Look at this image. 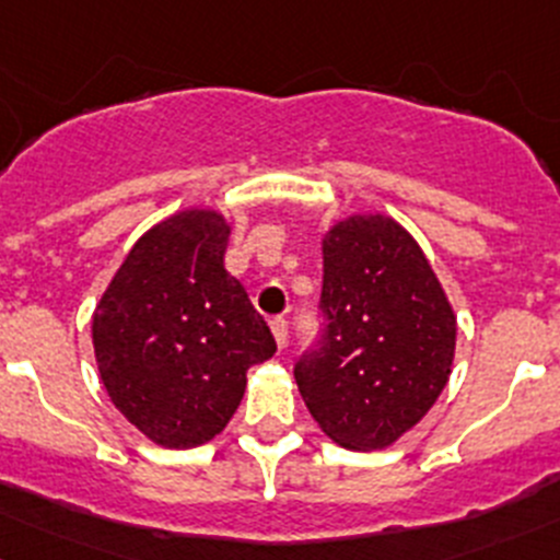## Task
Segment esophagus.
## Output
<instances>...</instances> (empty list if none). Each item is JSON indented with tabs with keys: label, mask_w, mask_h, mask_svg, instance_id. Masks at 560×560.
I'll return each instance as SVG.
<instances>
[{
	"label": "esophagus",
	"mask_w": 560,
	"mask_h": 560,
	"mask_svg": "<svg viewBox=\"0 0 560 560\" xmlns=\"http://www.w3.org/2000/svg\"><path fill=\"white\" fill-rule=\"evenodd\" d=\"M269 326H272V334H275V342H278V348L282 350L288 342V320L285 318H272L269 320Z\"/></svg>",
	"instance_id": "obj_1"
}]
</instances>
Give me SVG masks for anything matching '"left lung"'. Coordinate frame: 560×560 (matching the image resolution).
I'll use <instances>...</instances> for the list:
<instances>
[{
	"mask_svg": "<svg viewBox=\"0 0 560 560\" xmlns=\"http://www.w3.org/2000/svg\"><path fill=\"white\" fill-rule=\"evenodd\" d=\"M323 328L293 364L318 425L350 451H383L445 388L455 315L434 269L385 215H353L323 240Z\"/></svg>",
	"mask_w": 560,
	"mask_h": 560,
	"instance_id": "left-lung-1",
	"label": "left lung"
}]
</instances>
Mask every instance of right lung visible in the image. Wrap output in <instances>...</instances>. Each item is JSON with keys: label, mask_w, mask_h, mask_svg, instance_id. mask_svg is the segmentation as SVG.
Listing matches in <instances>:
<instances>
[{"label": "right lung", "mask_w": 560, "mask_h": 560, "mask_svg": "<svg viewBox=\"0 0 560 560\" xmlns=\"http://www.w3.org/2000/svg\"><path fill=\"white\" fill-rule=\"evenodd\" d=\"M229 223L186 210L142 234L94 315V350L113 405L164 447L221 434L247 369L278 345L223 267Z\"/></svg>", "instance_id": "add662e5"}]
</instances>
